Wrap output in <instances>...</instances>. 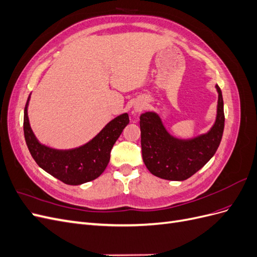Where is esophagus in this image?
Masks as SVG:
<instances>
[{
	"label": "esophagus",
	"mask_w": 257,
	"mask_h": 257,
	"mask_svg": "<svg viewBox=\"0 0 257 257\" xmlns=\"http://www.w3.org/2000/svg\"><path fill=\"white\" fill-rule=\"evenodd\" d=\"M143 109H144V104L143 103H136V104H134V106H133L134 112L139 113Z\"/></svg>",
	"instance_id": "obj_1"
}]
</instances>
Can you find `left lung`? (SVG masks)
I'll list each match as a JSON object with an SVG mask.
<instances>
[{
    "label": "left lung",
    "instance_id": "left-lung-1",
    "mask_svg": "<svg viewBox=\"0 0 257 257\" xmlns=\"http://www.w3.org/2000/svg\"><path fill=\"white\" fill-rule=\"evenodd\" d=\"M217 92L216 115L207 133L192 138H178L165 127L155 111L141 115L143 160L149 172L165 180L183 181L204 167L220 146L224 131L222 91Z\"/></svg>",
    "mask_w": 257,
    "mask_h": 257
}]
</instances>
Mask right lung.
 Here are the masks:
<instances>
[{"mask_svg": "<svg viewBox=\"0 0 257 257\" xmlns=\"http://www.w3.org/2000/svg\"><path fill=\"white\" fill-rule=\"evenodd\" d=\"M28 97L23 118V132L29 151L37 165L46 173L69 185H80L94 180L103 174L110 160V151L116 139L128 122V114L124 112L108 122L90 142L68 150H60L42 144L30 125Z\"/></svg>", "mask_w": 257, "mask_h": 257, "instance_id": "1", "label": "right lung"}]
</instances>
